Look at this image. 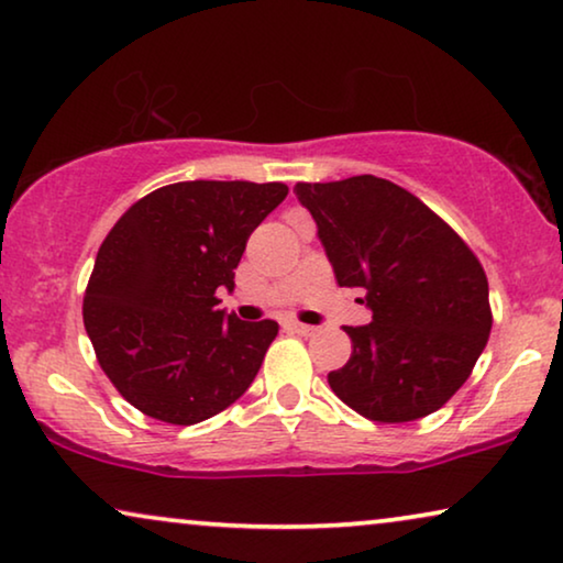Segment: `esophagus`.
Listing matches in <instances>:
<instances>
[{
    "mask_svg": "<svg viewBox=\"0 0 563 563\" xmlns=\"http://www.w3.org/2000/svg\"><path fill=\"white\" fill-rule=\"evenodd\" d=\"M285 329L296 331L300 336H313L316 331H319L316 327H308V323H298V321H285Z\"/></svg>",
    "mask_w": 563,
    "mask_h": 563,
    "instance_id": "1",
    "label": "esophagus"
}]
</instances>
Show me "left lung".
I'll return each mask as SVG.
<instances>
[{
    "label": "left lung",
    "instance_id": "8db88e82",
    "mask_svg": "<svg viewBox=\"0 0 563 563\" xmlns=\"http://www.w3.org/2000/svg\"><path fill=\"white\" fill-rule=\"evenodd\" d=\"M336 283L360 288L372 321L346 327L354 352L329 372L339 400L369 421L439 410L485 350L487 275L454 229L406 188L375 176L298 184Z\"/></svg>",
    "mask_w": 563,
    "mask_h": 563
}]
</instances>
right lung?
<instances>
[{"label": "right lung", "instance_id": "obj_1", "mask_svg": "<svg viewBox=\"0 0 563 563\" xmlns=\"http://www.w3.org/2000/svg\"><path fill=\"white\" fill-rule=\"evenodd\" d=\"M288 196L283 184L184 180L124 211L99 247L84 327L126 402L194 426L240 400L278 323L219 311L250 234Z\"/></svg>", "mask_w": 563, "mask_h": 563}]
</instances>
